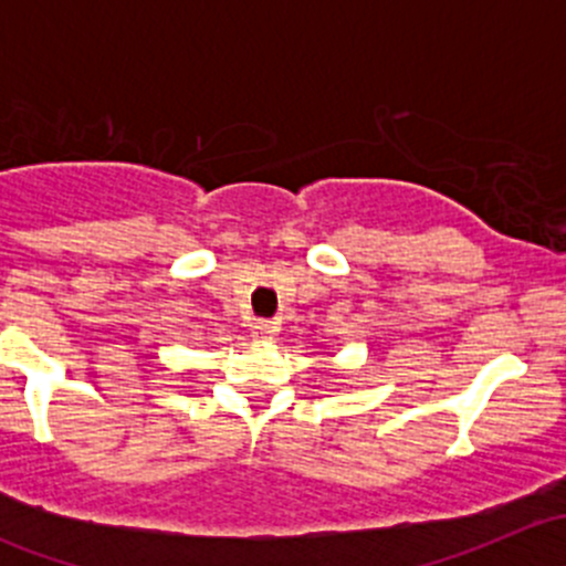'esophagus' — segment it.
<instances>
[{
  "mask_svg": "<svg viewBox=\"0 0 566 566\" xmlns=\"http://www.w3.org/2000/svg\"><path fill=\"white\" fill-rule=\"evenodd\" d=\"M273 334H276V325L268 323V319H260V323L251 325V336H254V342H271Z\"/></svg>",
  "mask_w": 566,
  "mask_h": 566,
  "instance_id": "1",
  "label": "esophagus"
}]
</instances>
